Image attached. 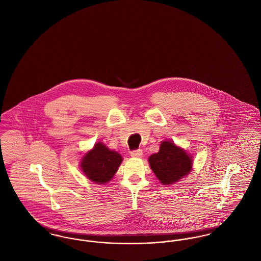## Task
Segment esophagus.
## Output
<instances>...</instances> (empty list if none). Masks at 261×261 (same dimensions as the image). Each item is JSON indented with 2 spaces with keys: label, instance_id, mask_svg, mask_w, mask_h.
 Returning a JSON list of instances; mask_svg holds the SVG:
<instances>
[{
  "label": "esophagus",
  "instance_id": "esophagus-1",
  "mask_svg": "<svg viewBox=\"0 0 261 261\" xmlns=\"http://www.w3.org/2000/svg\"><path fill=\"white\" fill-rule=\"evenodd\" d=\"M142 155H143L142 149H136V150H132V151H131V156H132V158L139 159V158H142Z\"/></svg>",
  "mask_w": 261,
  "mask_h": 261
}]
</instances>
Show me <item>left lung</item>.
<instances>
[{"instance_id":"obj_1","label":"left lung","mask_w":261,"mask_h":261,"mask_svg":"<svg viewBox=\"0 0 261 261\" xmlns=\"http://www.w3.org/2000/svg\"><path fill=\"white\" fill-rule=\"evenodd\" d=\"M151 170L163 185H171L184 178L192 170V156L172 141H163L160 151L149 158Z\"/></svg>"}]
</instances>
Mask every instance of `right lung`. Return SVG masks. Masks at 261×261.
Returning <instances> with one entry per match:
<instances>
[{
	"label": "right lung",
	"mask_w": 261,
	"mask_h": 261,
	"mask_svg": "<svg viewBox=\"0 0 261 261\" xmlns=\"http://www.w3.org/2000/svg\"><path fill=\"white\" fill-rule=\"evenodd\" d=\"M122 156L101 142L95 144L81 160L80 167L88 179L96 184H106L113 178L122 162Z\"/></svg>",
	"instance_id": "1"
}]
</instances>
